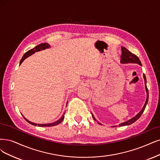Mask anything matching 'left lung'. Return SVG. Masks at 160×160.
Masks as SVG:
<instances>
[{
    "label": "left lung",
    "mask_w": 160,
    "mask_h": 160,
    "mask_svg": "<svg viewBox=\"0 0 160 160\" xmlns=\"http://www.w3.org/2000/svg\"><path fill=\"white\" fill-rule=\"evenodd\" d=\"M121 50H122V55L121 56V63H137L142 66V64L141 62L140 61V59L138 58V57L132 53L131 51H129L127 49H126L125 47H121ZM144 76V83H145V88H146V93H147V97H146V102L145 104L144 105L143 108L142 109V110L139 112V113L136 115L135 117H134L132 119H131L130 120L124 122L122 123L119 124V127H122V126H126V125H131L133 122H134L138 120L142 114V113L144 112L145 108H146V106L148 103V90L147 86H146V76L145 74L143 75ZM92 117L94 119V120L96 121L95 117H93V115H92ZM99 125H102L101 123L98 122ZM114 127H117V126H114Z\"/></svg>",
    "instance_id": "obj_1"
}]
</instances>
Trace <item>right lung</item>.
Segmentation results:
<instances>
[{
	"label": "right lung",
	"mask_w": 160,
	"mask_h": 160,
	"mask_svg": "<svg viewBox=\"0 0 160 160\" xmlns=\"http://www.w3.org/2000/svg\"><path fill=\"white\" fill-rule=\"evenodd\" d=\"M49 47H50V45H49L48 43H41V44H39V45H38V46H36L35 47H34L33 49L29 50L28 51H27V52L25 53L24 55H23V57L22 58L21 61H20V64H21L22 62L23 61H24L25 58H26L28 57L29 56H30V55H32V54H33V53H35V52L39 51H41V50H44V49H45L49 48ZM67 103H68V102H67ZM64 114H65V113H64V115L61 117V118L60 119H58V121H55V122H54L48 123V124H36V123H34V122H31V121H28L27 119H26V118H25L24 117H23V118H24V119H25L27 122H28L29 123H30L31 125H32L38 126V127H52V126L57 125H58L59 123H61V122L63 121V119H64Z\"/></svg>",
	"instance_id": "obj_1"
}]
</instances>
